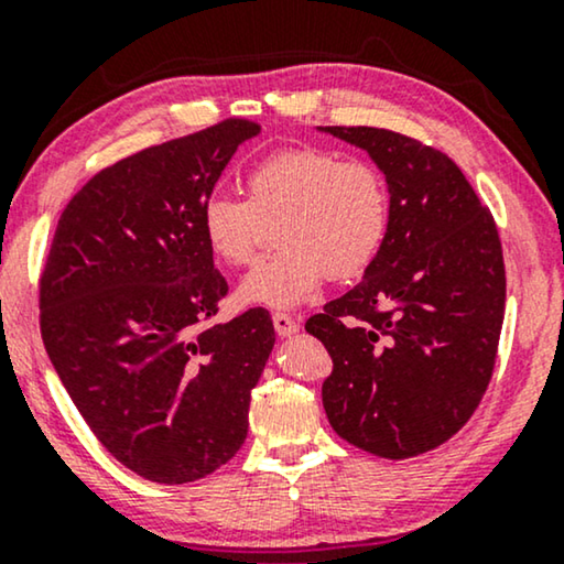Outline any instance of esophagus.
<instances>
[{
    "mask_svg": "<svg viewBox=\"0 0 564 564\" xmlns=\"http://www.w3.org/2000/svg\"><path fill=\"white\" fill-rule=\"evenodd\" d=\"M272 323H274V330H276V334H280L282 338H284V336H295L297 328H300L297 321L292 318L290 313H274V315H272Z\"/></svg>",
    "mask_w": 564,
    "mask_h": 564,
    "instance_id": "esophagus-1",
    "label": "esophagus"
}]
</instances>
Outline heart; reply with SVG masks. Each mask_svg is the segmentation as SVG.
Here are the masks:
<instances>
[{
    "instance_id": "b5f03b06",
    "label": "heart",
    "mask_w": 564,
    "mask_h": 564,
    "mask_svg": "<svg viewBox=\"0 0 564 564\" xmlns=\"http://www.w3.org/2000/svg\"><path fill=\"white\" fill-rule=\"evenodd\" d=\"M249 199L210 195L199 207V230L215 257L243 267L257 257L264 223H276L272 257L238 284L246 305L295 307L321 288L365 274L390 230V189L380 169L344 161L334 151L284 149L246 174Z\"/></svg>"
}]
</instances>
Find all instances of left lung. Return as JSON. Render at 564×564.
Returning <instances> with one entry per match:
<instances>
[{
  "label": "left lung",
  "mask_w": 564,
  "mask_h": 564,
  "mask_svg": "<svg viewBox=\"0 0 564 564\" xmlns=\"http://www.w3.org/2000/svg\"><path fill=\"white\" fill-rule=\"evenodd\" d=\"M367 151L390 189V230L357 288L305 323L334 359L323 408L384 459L436 449L488 390L506 311L498 228L446 153L384 128H321Z\"/></svg>",
  "instance_id": "1"
}]
</instances>
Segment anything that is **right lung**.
I'll list each match as a JSON object with an SVG mask.
<instances>
[{
	"instance_id": "obj_1",
	"label": "right lung",
	"mask_w": 564,
	"mask_h": 564,
	"mask_svg": "<svg viewBox=\"0 0 564 564\" xmlns=\"http://www.w3.org/2000/svg\"><path fill=\"white\" fill-rule=\"evenodd\" d=\"M253 135L234 118L133 153L76 192L53 236L45 351L91 434L145 480H199L249 434L274 326L264 307L210 323L228 284L199 207Z\"/></svg>"
}]
</instances>
